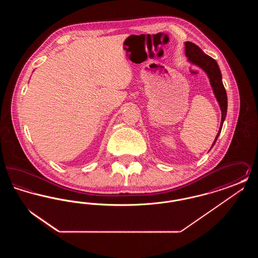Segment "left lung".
I'll return each instance as SVG.
<instances>
[{
	"label": "left lung",
	"mask_w": 258,
	"mask_h": 258,
	"mask_svg": "<svg viewBox=\"0 0 258 258\" xmlns=\"http://www.w3.org/2000/svg\"><path fill=\"white\" fill-rule=\"evenodd\" d=\"M184 50H185V56L188 58V61L201 68L210 79L211 86L213 88V92L215 94V97L217 98L221 110V122L219 133L215 138V141L212 145V147L215 145L219 135L221 134L222 124L226 117V111H227V96L225 88L222 84L221 80V70L219 68L218 62L214 60L212 57L206 55L202 50L200 49L197 44L186 41L184 42ZM211 147V148H212Z\"/></svg>",
	"instance_id": "obj_1"
}]
</instances>
